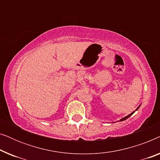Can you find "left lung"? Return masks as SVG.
Here are the masks:
<instances>
[{"mask_svg": "<svg viewBox=\"0 0 160 160\" xmlns=\"http://www.w3.org/2000/svg\"><path fill=\"white\" fill-rule=\"evenodd\" d=\"M139 107H140V106H139ZM139 107H138V108H136V110H135V111H137L138 110V109L139 108ZM135 113V111H133V112L132 113H130V114H129L128 116H127V117H124V118H122V119H120V121H124V120H125V119H128V118H129V117H130V116H132V114H133V113Z\"/></svg>", "mask_w": 160, "mask_h": 160, "instance_id": "obj_1", "label": "left lung"}]
</instances>
